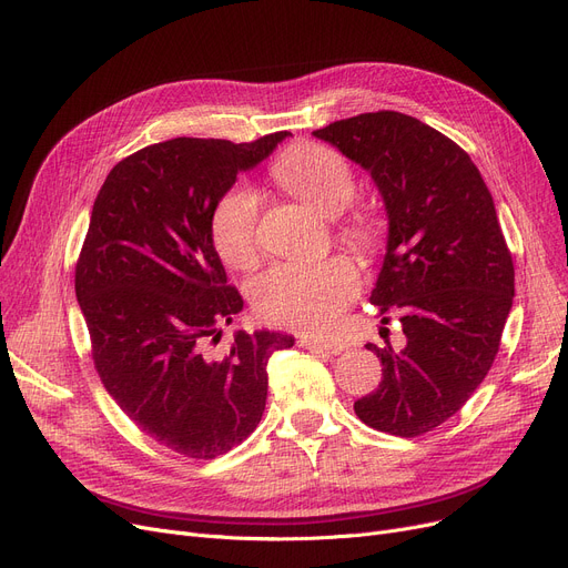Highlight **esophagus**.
Returning a JSON list of instances; mask_svg holds the SVG:
<instances>
[{"instance_id": "1", "label": "esophagus", "mask_w": 568, "mask_h": 568, "mask_svg": "<svg viewBox=\"0 0 568 568\" xmlns=\"http://www.w3.org/2000/svg\"><path fill=\"white\" fill-rule=\"evenodd\" d=\"M302 348H308L313 353H327V355H341L345 348L336 341H325V338H317V336H304L300 341Z\"/></svg>"}]
</instances>
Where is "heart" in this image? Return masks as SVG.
<instances>
[{"mask_svg":"<svg viewBox=\"0 0 568 568\" xmlns=\"http://www.w3.org/2000/svg\"><path fill=\"white\" fill-rule=\"evenodd\" d=\"M274 179L297 200L323 215L341 213L355 192L351 164L334 148L302 143L274 164ZM260 196L255 187L236 183L220 196L213 217V243L230 266L253 268L260 262ZM341 236L359 251L376 243V225L355 215ZM359 292V274L351 257L332 255L320 262H283L268 268L253 285V306L271 325L320 332L327 329Z\"/></svg>","mask_w":568,"mask_h":568,"instance_id":"obj_1","label":"heart"}]
</instances>
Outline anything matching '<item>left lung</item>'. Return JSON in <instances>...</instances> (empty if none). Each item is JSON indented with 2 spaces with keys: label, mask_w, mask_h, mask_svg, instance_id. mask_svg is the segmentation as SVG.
Returning <instances> with one entry per match:
<instances>
[{
  "label": "left lung",
  "mask_w": 568,
  "mask_h": 568,
  "mask_svg": "<svg viewBox=\"0 0 568 568\" xmlns=\"http://www.w3.org/2000/svg\"><path fill=\"white\" fill-rule=\"evenodd\" d=\"M372 174L387 213L372 304L402 311L406 345L366 343L383 362L355 402L368 427L420 436L453 417L487 376L515 297V271L478 166L417 118L378 111L315 130ZM387 323V317H383Z\"/></svg>",
  "instance_id": "1"
}]
</instances>
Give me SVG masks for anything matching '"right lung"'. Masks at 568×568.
Instances as JSON below:
<instances>
[{"instance_id": "obj_1", "label": "right lung", "mask_w": 568, "mask_h": 568, "mask_svg": "<svg viewBox=\"0 0 568 568\" xmlns=\"http://www.w3.org/2000/svg\"><path fill=\"white\" fill-rule=\"evenodd\" d=\"M285 136L145 145L111 169L92 206L77 300L97 374L141 432L185 457L213 459L253 434L268 357L294 345L239 329L223 355L209 348L243 311L213 245V209Z\"/></svg>"}]
</instances>
